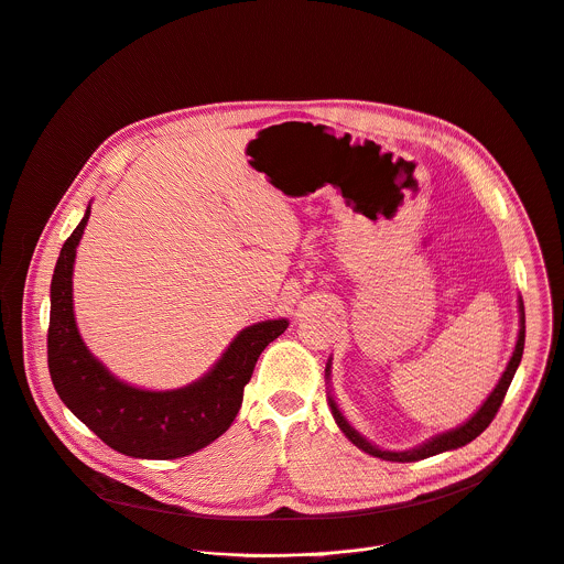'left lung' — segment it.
<instances>
[{
	"instance_id": "1",
	"label": "left lung",
	"mask_w": 564,
	"mask_h": 564,
	"mask_svg": "<svg viewBox=\"0 0 564 564\" xmlns=\"http://www.w3.org/2000/svg\"><path fill=\"white\" fill-rule=\"evenodd\" d=\"M518 313H520V328H518V340H516V349L507 362V369L502 371V378L498 380L496 389L489 393V398L482 402V406L467 420L463 422L460 426L456 429H448V431H442L433 437H429L426 442L413 446V448H406V452H391V448H380L378 444H373L371 440H367L356 426H351V422L345 417V413L340 411V406H337L335 398L330 395L328 391V406H330V413H333V420L335 424L340 426V431L358 446L362 448L365 454L373 456V458H380V460H389V463H415V460H424V458H431V456H437V454H444V452H454V448H460L465 444H469L471 440H476L489 424L491 420L496 417L502 400H505V393L518 371V365L522 360V351H524V304H522V297H518ZM326 384L330 380V358L326 362Z\"/></svg>"
}]
</instances>
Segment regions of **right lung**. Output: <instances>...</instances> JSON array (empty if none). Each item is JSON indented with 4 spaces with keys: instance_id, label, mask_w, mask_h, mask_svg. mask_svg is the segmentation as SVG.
<instances>
[{
    "instance_id": "obj_1",
    "label": "right lung",
    "mask_w": 564,
    "mask_h": 564,
    "mask_svg": "<svg viewBox=\"0 0 564 564\" xmlns=\"http://www.w3.org/2000/svg\"><path fill=\"white\" fill-rule=\"evenodd\" d=\"M90 204L64 242L51 282L48 371L62 402L116 452L142 460L191 456L231 426L260 354L289 326L286 317L242 328L195 382L151 391L112 376L84 345L73 311V264Z\"/></svg>"
}]
</instances>
